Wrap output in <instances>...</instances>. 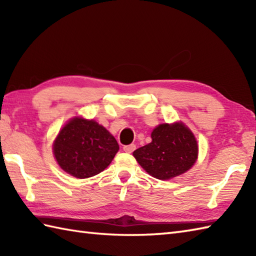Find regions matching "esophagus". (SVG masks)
Wrapping results in <instances>:
<instances>
[{
  "instance_id": "1",
  "label": "esophagus",
  "mask_w": 256,
  "mask_h": 256,
  "mask_svg": "<svg viewBox=\"0 0 256 256\" xmlns=\"http://www.w3.org/2000/svg\"><path fill=\"white\" fill-rule=\"evenodd\" d=\"M135 148H136V145L130 144V145H125L123 148V150L125 152V153H132V152H134Z\"/></svg>"
}]
</instances>
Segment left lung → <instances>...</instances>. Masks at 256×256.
<instances>
[{"label":"left lung","instance_id":"8db88e82","mask_svg":"<svg viewBox=\"0 0 256 256\" xmlns=\"http://www.w3.org/2000/svg\"><path fill=\"white\" fill-rule=\"evenodd\" d=\"M133 155L150 175L166 180L182 175L194 164L198 145L182 123L160 124L152 132V142L134 150Z\"/></svg>","mask_w":256,"mask_h":256}]
</instances>
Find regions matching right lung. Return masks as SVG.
I'll use <instances>...</instances> for the list:
<instances>
[{
	"instance_id": "1",
	"label": "right lung",
	"mask_w": 256,
	"mask_h": 256,
	"mask_svg": "<svg viewBox=\"0 0 256 256\" xmlns=\"http://www.w3.org/2000/svg\"><path fill=\"white\" fill-rule=\"evenodd\" d=\"M118 150L116 140L102 125L79 118L64 125L54 143L59 166L80 179L104 170Z\"/></svg>"
}]
</instances>
